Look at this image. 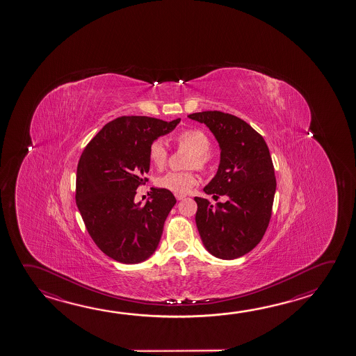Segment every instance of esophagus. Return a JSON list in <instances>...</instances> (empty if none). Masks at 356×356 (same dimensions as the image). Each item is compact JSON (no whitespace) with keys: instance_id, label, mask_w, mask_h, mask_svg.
Here are the masks:
<instances>
[{"instance_id":"34e87169","label":"esophagus","mask_w":356,"mask_h":356,"mask_svg":"<svg viewBox=\"0 0 356 356\" xmlns=\"http://www.w3.org/2000/svg\"><path fill=\"white\" fill-rule=\"evenodd\" d=\"M175 197H176V200H177V201H180V200L185 199V197H186V196H185V195H175Z\"/></svg>"}]
</instances>
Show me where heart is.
I'll return each mask as SVG.
<instances>
[{
  "mask_svg": "<svg viewBox=\"0 0 356 356\" xmlns=\"http://www.w3.org/2000/svg\"><path fill=\"white\" fill-rule=\"evenodd\" d=\"M176 143L193 152L190 160V168L205 169L209 163L210 140L205 132L199 129H186L176 135ZM149 160L156 169H163L168 160V149L161 138H156L149 146ZM159 186L175 195H186L191 191L196 184L197 177L193 172H175L171 171L159 177Z\"/></svg>",
  "mask_w": 356,
  "mask_h": 356,
  "instance_id": "heart-1",
  "label": "heart"
}]
</instances>
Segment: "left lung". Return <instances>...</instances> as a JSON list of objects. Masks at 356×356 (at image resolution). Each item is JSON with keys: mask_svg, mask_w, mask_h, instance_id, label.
<instances>
[{"mask_svg": "<svg viewBox=\"0 0 356 356\" xmlns=\"http://www.w3.org/2000/svg\"><path fill=\"white\" fill-rule=\"evenodd\" d=\"M188 119L205 124L220 147L218 172L204 193L227 196L212 205L195 197L196 226L211 255L232 260L250 252L268 229L274 202L276 179L268 145L260 134L230 113L204 111Z\"/></svg>", "mask_w": 356, "mask_h": 356, "instance_id": "obj_1", "label": "left lung"}]
</instances>
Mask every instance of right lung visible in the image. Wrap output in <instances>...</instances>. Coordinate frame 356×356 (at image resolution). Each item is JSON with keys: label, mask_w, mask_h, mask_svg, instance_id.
<instances>
[{"label": "right lung", "mask_w": 356, "mask_h": 356, "mask_svg": "<svg viewBox=\"0 0 356 356\" xmlns=\"http://www.w3.org/2000/svg\"><path fill=\"white\" fill-rule=\"evenodd\" d=\"M180 120L122 116L104 126L82 152L76 204L90 236L115 261L138 264L156 251L175 196L152 187L141 206L135 195L147 180L151 143L172 131Z\"/></svg>", "instance_id": "1"}]
</instances>
